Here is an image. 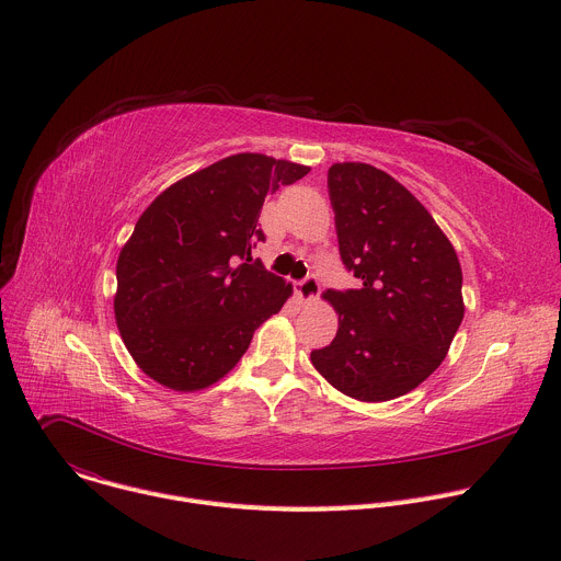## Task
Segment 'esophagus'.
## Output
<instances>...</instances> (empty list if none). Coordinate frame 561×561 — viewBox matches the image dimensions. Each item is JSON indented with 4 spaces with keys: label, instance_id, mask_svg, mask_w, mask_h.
I'll return each instance as SVG.
<instances>
[{
    "label": "esophagus",
    "instance_id": "34e87169",
    "mask_svg": "<svg viewBox=\"0 0 561 561\" xmlns=\"http://www.w3.org/2000/svg\"><path fill=\"white\" fill-rule=\"evenodd\" d=\"M295 290H297V297H299L301 301H312V299H317V295H319V282H317L314 275H308L306 279H301V282L295 286Z\"/></svg>",
    "mask_w": 561,
    "mask_h": 561
}]
</instances>
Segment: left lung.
<instances>
[{
  "mask_svg": "<svg viewBox=\"0 0 561 561\" xmlns=\"http://www.w3.org/2000/svg\"><path fill=\"white\" fill-rule=\"evenodd\" d=\"M329 197L342 262L362 288L322 295L340 327L310 362L340 392L388 402L417 388L446 357L463 319L461 266L433 215L388 173L333 164Z\"/></svg>",
  "mask_w": 561,
  "mask_h": 561,
  "instance_id": "8db88e82",
  "label": "left lung"
}]
</instances>
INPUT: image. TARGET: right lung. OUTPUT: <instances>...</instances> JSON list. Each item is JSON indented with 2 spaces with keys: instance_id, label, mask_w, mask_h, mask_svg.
<instances>
[{
  "instance_id": "obj_1",
  "label": "right lung",
  "mask_w": 561,
  "mask_h": 561,
  "mask_svg": "<svg viewBox=\"0 0 561 561\" xmlns=\"http://www.w3.org/2000/svg\"><path fill=\"white\" fill-rule=\"evenodd\" d=\"M310 169L237 152L175 182L141 213L117 260L115 322L135 364L180 392L219 381L293 286L253 262L264 197Z\"/></svg>"
}]
</instances>
